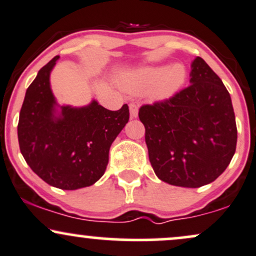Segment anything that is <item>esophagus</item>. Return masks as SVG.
<instances>
[{
    "label": "esophagus",
    "instance_id": "1",
    "mask_svg": "<svg viewBox=\"0 0 256 256\" xmlns=\"http://www.w3.org/2000/svg\"><path fill=\"white\" fill-rule=\"evenodd\" d=\"M128 108H130L131 118H137V116H138V106L136 104H128Z\"/></svg>",
    "mask_w": 256,
    "mask_h": 256
}]
</instances>
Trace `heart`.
<instances>
[{"mask_svg":"<svg viewBox=\"0 0 256 256\" xmlns=\"http://www.w3.org/2000/svg\"><path fill=\"white\" fill-rule=\"evenodd\" d=\"M186 72L182 64L172 66H146L134 70L124 79L126 89L142 94L150 89L154 100H166L177 92L184 84Z\"/></svg>","mask_w":256,"mask_h":256,"instance_id":"heart-1","label":"heart"}]
</instances>
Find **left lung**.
Returning <instances> with one entry per match:
<instances>
[{
    "instance_id": "obj_1",
    "label": "left lung",
    "mask_w": 256,
    "mask_h": 256,
    "mask_svg": "<svg viewBox=\"0 0 256 256\" xmlns=\"http://www.w3.org/2000/svg\"><path fill=\"white\" fill-rule=\"evenodd\" d=\"M155 174L165 183L200 188L212 183L230 164L237 128L228 91L198 56L190 85L173 98L140 108Z\"/></svg>"
}]
</instances>
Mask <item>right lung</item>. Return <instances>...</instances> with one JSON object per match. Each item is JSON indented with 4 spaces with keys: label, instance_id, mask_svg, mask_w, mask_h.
Returning a JSON list of instances; mask_svg holds the SVG:
<instances>
[{
    "label": "right lung",
    "instance_id": "1",
    "mask_svg": "<svg viewBox=\"0 0 256 256\" xmlns=\"http://www.w3.org/2000/svg\"><path fill=\"white\" fill-rule=\"evenodd\" d=\"M60 56L38 72L28 88L18 124L20 152L52 186L77 190L95 184L107 168L112 143L128 124V104L106 110L96 100L84 107L60 106L50 73Z\"/></svg>",
    "mask_w": 256,
    "mask_h": 256
}]
</instances>
